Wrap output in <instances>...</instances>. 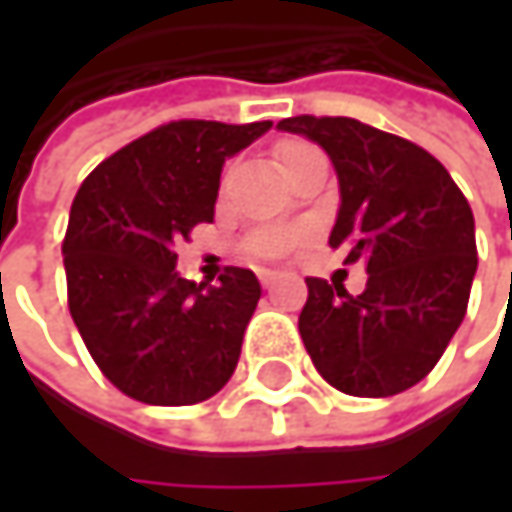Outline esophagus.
Returning <instances> with one entry per match:
<instances>
[{
    "instance_id": "esophagus-1",
    "label": "esophagus",
    "mask_w": 512,
    "mask_h": 512,
    "mask_svg": "<svg viewBox=\"0 0 512 512\" xmlns=\"http://www.w3.org/2000/svg\"><path fill=\"white\" fill-rule=\"evenodd\" d=\"M278 278H281V272H275V269H260V284H263V287H275Z\"/></svg>"
}]
</instances>
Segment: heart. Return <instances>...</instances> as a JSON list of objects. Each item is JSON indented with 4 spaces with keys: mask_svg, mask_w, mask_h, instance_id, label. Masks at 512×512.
<instances>
[{
    "mask_svg": "<svg viewBox=\"0 0 512 512\" xmlns=\"http://www.w3.org/2000/svg\"><path fill=\"white\" fill-rule=\"evenodd\" d=\"M308 151H314V148L299 145V142L281 145L278 148V168L287 165V162H293L296 156L308 154ZM296 243H299V234H293V231H263V234H257L255 240H252V252L255 255H281V252L293 249Z\"/></svg>",
    "mask_w": 512,
    "mask_h": 512,
    "instance_id": "1",
    "label": "heart"
}]
</instances>
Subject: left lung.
Listing matches in <instances>:
<instances>
[{
	"instance_id": "1",
	"label": "left lung",
	"mask_w": 512,
	"mask_h": 512,
	"mask_svg": "<svg viewBox=\"0 0 512 512\" xmlns=\"http://www.w3.org/2000/svg\"><path fill=\"white\" fill-rule=\"evenodd\" d=\"M278 130L332 159L341 207L329 246L367 269L361 296L305 278V350L344 394H400L436 367L465 317L477 272L471 207L436 156L356 118L299 115Z\"/></svg>"
}]
</instances>
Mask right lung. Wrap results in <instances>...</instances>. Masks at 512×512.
I'll use <instances>...</instances> for the list:
<instances>
[{"label": "right lung", "instance_id": "add662e5", "mask_svg": "<svg viewBox=\"0 0 512 512\" xmlns=\"http://www.w3.org/2000/svg\"><path fill=\"white\" fill-rule=\"evenodd\" d=\"M272 121H171L103 159L79 186L61 246L70 317L106 379L151 406L213 397L237 370L260 299L252 269L180 278L174 243L213 222L225 159Z\"/></svg>", "mask_w": 512, "mask_h": 512}]
</instances>
